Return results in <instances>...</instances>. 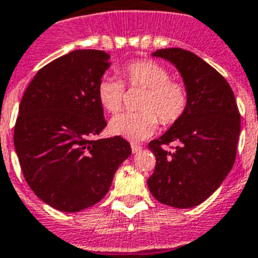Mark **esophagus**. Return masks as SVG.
I'll list each match as a JSON object with an SVG mask.
<instances>
[{
    "label": "esophagus",
    "instance_id": "34e87169",
    "mask_svg": "<svg viewBox=\"0 0 258 258\" xmlns=\"http://www.w3.org/2000/svg\"><path fill=\"white\" fill-rule=\"evenodd\" d=\"M142 146L140 144H136V143H133L131 144V150H133V154H138L140 150H142Z\"/></svg>",
    "mask_w": 258,
    "mask_h": 258
}]
</instances>
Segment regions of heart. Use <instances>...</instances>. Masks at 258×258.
I'll use <instances>...</instances> for the list:
<instances>
[{
    "label": "heart",
    "instance_id": "b5f03b06",
    "mask_svg": "<svg viewBox=\"0 0 258 258\" xmlns=\"http://www.w3.org/2000/svg\"><path fill=\"white\" fill-rule=\"evenodd\" d=\"M124 83L130 89L146 90L138 112H122L111 119L110 133L131 142L147 139L163 124L176 123L188 108L189 94L184 83L171 79L165 66L155 60H136L123 69ZM124 83L106 75L96 89L98 100L108 112H118L124 103Z\"/></svg>",
    "mask_w": 258,
    "mask_h": 258
}]
</instances>
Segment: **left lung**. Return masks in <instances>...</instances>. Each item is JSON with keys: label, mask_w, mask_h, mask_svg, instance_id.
Returning <instances> with one entry per match:
<instances>
[{"label": "left lung", "mask_w": 258, "mask_h": 258, "mask_svg": "<svg viewBox=\"0 0 258 258\" xmlns=\"http://www.w3.org/2000/svg\"><path fill=\"white\" fill-rule=\"evenodd\" d=\"M152 55L176 66L189 103L164 135L148 143L156 158L148 188L163 204L192 208L208 199L233 167L240 112L227 79L200 56L177 47L156 50ZM171 143L177 147L165 150Z\"/></svg>", "instance_id": "obj_1"}]
</instances>
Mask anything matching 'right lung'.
Here are the masks:
<instances>
[{
    "label": "right lung",
    "instance_id": "right-lung-1",
    "mask_svg": "<svg viewBox=\"0 0 258 258\" xmlns=\"http://www.w3.org/2000/svg\"><path fill=\"white\" fill-rule=\"evenodd\" d=\"M102 50H74L46 64L27 86L14 125V147L29 187L62 212L100 202L131 155L120 136L95 139L107 125L98 83L107 70Z\"/></svg>",
    "mask_w": 258,
    "mask_h": 258
}]
</instances>
